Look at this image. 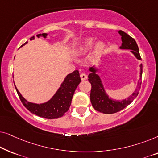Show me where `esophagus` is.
Returning <instances> with one entry per match:
<instances>
[{
  "mask_svg": "<svg viewBox=\"0 0 158 158\" xmlns=\"http://www.w3.org/2000/svg\"><path fill=\"white\" fill-rule=\"evenodd\" d=\"M81 78L82 81H85V80H87V78H88L87 75L85 74V73H81Z\"/></svg>",
  "mask_w": 158,
  "mask_h": 158,
  "instance_id": "esophagus-1",
  "label": "esophagus"
}]
</instances>
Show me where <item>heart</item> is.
<instances>
[{"label":"heart","instance_id":"b5f03b06","mask_svg":"<svg viewBox=\"0 0 158 158\" xmlns=\"http://www.w3.org/2000/svg\"><path fill=\"white\" fill-rule=\"evenodd\" d=\"M94 43L95 40L94 38H88L87 40L84 41L81 46L79 47L78 49H77V52H78L80 55H83V54L86 53L93 46H94ZM106 47V43L104 42H103V41H99V42H97L96 45H95L94 53L96 54V55H100V54L102 53L105 50Z\"/></svg>","mask_w":158,"mask_h":158}]
</instances>
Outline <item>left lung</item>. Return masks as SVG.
I'll return each mask as SVG.
<instances>
[{"label":"left lung","instance_id":"obj_1","mask_svg":"<svg viewBox=\"0 0 158 158\" xmlns=\"http://www.w3.org/2000/svg\"><path fill=\"white\" fill-rule=\"evenodd\" d=\"M122 39V45L119 48L121 49H130V52L138 60H141L139 48L136 41L132 37L128 35L123 31H118ZM139 79L138 85L135 91L131 94L127 99H123L122 101L114 100L106 92L104 86L101 81V77L97 74L99 69L96 66H93L89 68L90 73L88 75V81L91 84V90H90V102L93 107L96 111L103 114H111L121 111L132 102L139 94L140 85H141V78L142 75V64H140Z\"/></svg>","mask_w":158,"mask_h":158}]
</instances>
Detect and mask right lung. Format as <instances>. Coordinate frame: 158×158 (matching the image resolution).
I'll return each mask as SVG.
<instances>
[{
    "label": "right lung",
    "mask_w": 158,
    "mask_h": 158,
    "mask_svg": "<svg viewBox=\"0 0 158 158\" xmlns=\"http://www.w3.org/2000/svg\"><path fill=\"white\" fill-rule=\"evenodd\" d=\"M47 35L48 34L43 33L37 34L36 36L38 38H47ZM34 40V36L30 38V40ZM26 44H27V42H25L22 46ZM81 81V79L80 77L78 70L73 71V73L68 74L64 77V81H62L60 88L54 94V96L49 101L42 103L29 102L23 98L22 95L17 89L16 85H15V88L23 105L31 113L40 117L48 118V119H54V118L61 117L68 111L75 90Z\"/></svg>",
    "instance_id": "1"
}]
</instances>
